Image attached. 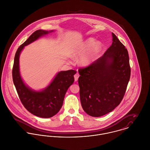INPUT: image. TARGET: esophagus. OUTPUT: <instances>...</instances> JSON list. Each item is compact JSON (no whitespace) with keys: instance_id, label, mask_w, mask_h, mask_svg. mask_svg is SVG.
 Returning <instances> with one entry per match:
<instances>
[{"instance_id":"esophagus-1","label":"esophagus","mask_w":150,"mask_h":150,"mask_svg":"<svg viewBox=\"0 0 150 150\" xmlns=\"http://www.w3.org/2000/svg\"><path fill=\"white\" fill-rule=\"evenodd\" d=\"M79 76H80V75H79V73H76V74L74 75V80H75V81H77L78 80V79H79Z\"/></svg>"}]
</instances>
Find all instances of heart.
Here are the masks:
<instances>
[{
    "instance_id": "b5f03b06",
    "label": "heart",
    "mask_w": 150,
    "mask_h": 150,
    "mask_svg": "<svg viewBox=\"0 0 150 150\" xmlns=\"http://www.w3.org/2000/svg\"><path fill=\"white\" fill-rule=\"evenodd\" d=\"M102 48V46L100 42L97 41L95 42L94 38H89L77 47L74 50L73 54L76 56L83 55L80 58L79 62L81 66H87L96 61Z\"/></svg>"
}]
</instances>
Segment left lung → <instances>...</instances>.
Here are the masks:
<instances>
[{
    "label": "left lung",
    "instance_id": "left-lung-1",
    "mask_svg": "<svg viewBox=\"0 0 150 150\" xmlns=\"http://www.w3.org/2000/svg\"><path fill=\"white\" fill-rule=\"evenodd\" d=\"M112 45L90 66L79 70L83 110L100 117L112 111L123 99L130 77L127 50L112 33Z\"/></svg>",
    "mask_w": 150,
    "mask_h": 150
}]
</instances>
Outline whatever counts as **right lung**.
Segmentation results:
<instances>
[{
	"mask_svg": "<svg viewBox=\"0 0 150 150\" xmlns=\"http://www.w3.org/2000/svg\"><path fill=\"white\" fill-rule=\"evenodd\" d=\"M53 32L54 30H38L33 33L17 50L12 70L13 83L23 105L34 115L43 118L51 117L60 110L66 93L74 83V75L77 71L73 70L60 71L47 87L37 91L24 82L20 71L19 58L24 47Z\"/></svg>",
	"mask_w": 150,
	"mask_h": 150,
	"instance_id": "right-lung-1",
	"label": "right lung"
}]
</instances>
